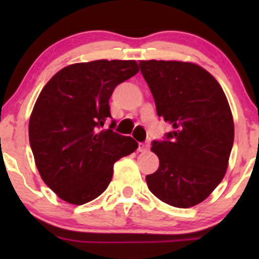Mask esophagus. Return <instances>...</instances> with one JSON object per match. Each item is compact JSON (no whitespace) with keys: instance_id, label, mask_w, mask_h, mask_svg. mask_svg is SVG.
<instances>
[{"instance_id":"34e87169","label":"esophagus","mask_w":259,"mask_h":259,"mask_svg":"<svg viewBox=\"0 0 259 259\" xmlns=\"http://www.w3.org/2000/svg\"><path fill=\"white\" fill-rule=\"evenodd\" d=\"M138 150L142 151V153H145V151H148L149 150V143L148 142L139 143V148H138Z\"/></svg>"}]
</instances>
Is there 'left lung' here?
Masks as SVG:
<instances>
[{"instance_id": "obj_1", "label": "left lung", "mask_w": 259, "mask_h": 259, "mask_svg": "<svg viewBox=\"0 0 259 259\" xmlns=\"http://www.w3.org/2000/svg\"><path fill=\"white\" fill-rule=\"evenodd\" d=\"M156 114L171 125L153 140L159 168L146 176L161 202L189 208L209 197L224 178L234 140L231 108L218 81L190 62L140 61Z\"/></svg>"}]
</instances>
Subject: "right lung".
I'll use <instances>...</instances> for the list:
<instances>
[{
    "label": "right lung",
    "mask_w": 259,
    "mask_h": 259,
    "mask_svg": "<svg viewBox=\"0 0 259 259\" xmlns=\"http://www.w3.org/2000/svg\"><path fill=\"white\" fill-rule=\"evenodd\" d=\"M139 71L134 60H98L64 67L38 95L28 124L41 178L62 200L81 205L98 198L114 163L137 150L132 137L114 132L109 99Z\"/></svg>",
    "instance_id": "add662e5"
}]
</instances>
